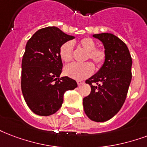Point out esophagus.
<instances>
[{
    "mask_svg": "<svg viewBox=\"0 0 147 147\" xmlns=\"http://www.w3.org/2000/svg\"><path fill=\"white\" fill-rule=\"evenodd\" d=\"M84 82H85L81 81V80H80V81H77V84H78V86H80V85H82V84H83Z\"/></svg>",
    "mask_w": 147,
    "mask_h": 147,
    "instance_id": "esophagus-1",
    "label": "esophagus"
}]
</instances>
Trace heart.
Listing matches in <instances>:
<instances>
[{
	"label": "heart",
	"instance_id": "1",
	"mask_svg": "<svg viewBox=\"0 0 147 147\" xmlns=\"http://www.w3.org/2000/svg\"><path fill=\"white\" fill-rule=\"evenodd\" d=\"M78 46L86 51L85 60L90 59L97 67L102 66L106 59V51L103 48H96V41L91 38H84L78 42ZM73 45L70 41L62 44L59 49V57L63 62L69 63L72 60ZM94 66L89 61L84 63H73L66 66L64 72L66 76L76 80L88 78L92 74Z\"/></svg>",
	"mask_w": 147,
	"mask_h": 147
}]
</instances>
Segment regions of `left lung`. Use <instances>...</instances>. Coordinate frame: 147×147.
<instances>
[{
	"instance_id": "obj_1",
	"label": "left lung",
	"mask_w": 147,
	"mask_h": 147,
	"mask_svg": "<svg viewBox=\"0 0 147 147\" xmlns=\"http://www.w3.org/2000/svg\"><path fill=\"white\" fill-rule=\"evenodd\" d=\"M92 36L103 43L106 59L100 70L86 81L91 92L83 98V107L91 120L105 122L120 110L126 100L133 61L126 45L118 37L109 33Z\"/></svg>"
}]
</instances>
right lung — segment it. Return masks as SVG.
Masks as SVG:
<instances>
[{
    "label": "right lung",
    "instance_id": "1",
    "mask_svg": "<svg viewBox=\"0 0 147 147\" xmlns=\"http://www.w3.org/2000/svg\"><path fill=\"white\" fill-rule=\"evenodd\" d=\"M56 27L41 28L34 34L25 47L21 62V91L34 113L50 116L61 108L64 94L78 85L68 76L61 77L62 61L59 49L73 39Z\"/></svg>",
    "mask_w": 147,
    "mask_h": 147
}]
</instances>
